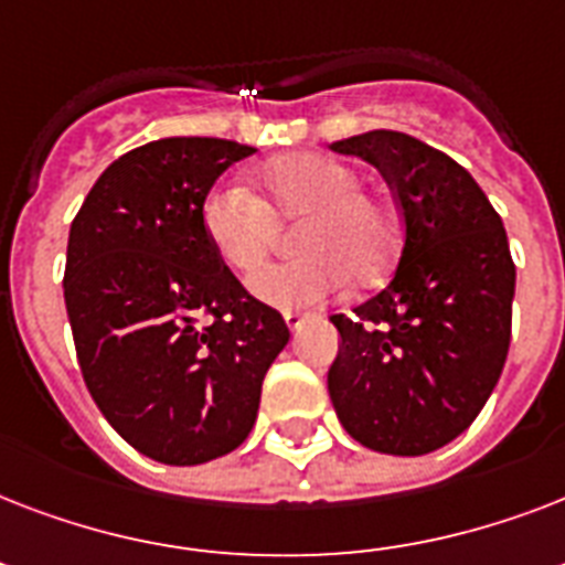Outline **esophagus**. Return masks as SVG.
<instances>
[{
	"label": "esophagus",
	"instance_id": "34e87169",
	"mask_svg": "<svg viewBox=\"0 0 565 565\" xmlns=\"http://www.w3.org/2000/svg\"><path fill=\"white\" fill-rule=\"evenodd\" d=\"M284 322H287V328H290V331H299V328L308 322V313H299V310H287V313H284Z\"/></svg>",
	"mask_w": 565,
	"mask_h": 565
}]
</instances>
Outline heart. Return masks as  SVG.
Wrapping results in <instances>:
<instances>
[{"mask_svg":"<svg viewBox=\"0 0 565 565\" xmlns=\"http://www.w3.org/2000/svg\"><path fill=\"white\" fill-rule=\"evenodd\" d=\"M264 199L239 184H216L202 199V231L220 260L237 273L264 264L278 220H301L292 234L299 257L252 278V292L275 308H301L381 281L398 255V225L363 175L331 154L296 152L260 172Z\"/></svg>","mask_w":565,"mask_h":565,"instance_id":"1","label":"heart"}]
</instances>
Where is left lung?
Wrapping results in <instances>:
<instances>
[{
	"mask_svg": "<svg viewBox=\"0 0 565 565\" xmlns=\"http://www.w3.org/2000/svg\"><path fill=\"white\" fill-rule=\"evenodd\" d=\"M331 149L372 163L395 195L404 246L384 290L331 317L340 352L328 393L343 428L381 455L419 457L460 437L499 384L516 266L478 181L402 131Z\"/></svg>",
	"mask_w": 565,
	"mask_h": 565,
	"instance_id": "left-lung-1",
	"label": "left lung"
}]
</instances>
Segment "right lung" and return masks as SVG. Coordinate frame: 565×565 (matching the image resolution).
I'll list each match as a JSON object with an SVG mask.
<instances>
[{"mask_svg":"<svg viewBox=\"0 0 565 565\" xmlns=\"http://www.w3.org/2000/svg\"><path fill=\"white\" fill-rule=\"evenodd\" d=\"M252 152L220 137L137 146L102 172L70 225L64 301L84 384L119 437L158 463L234 451L290 340L202 231L213 181Z\"/></svg>","mask_w":565,"mask_h":565,"instance_id":"obj_1","label":"right lung"}]
</instances>
